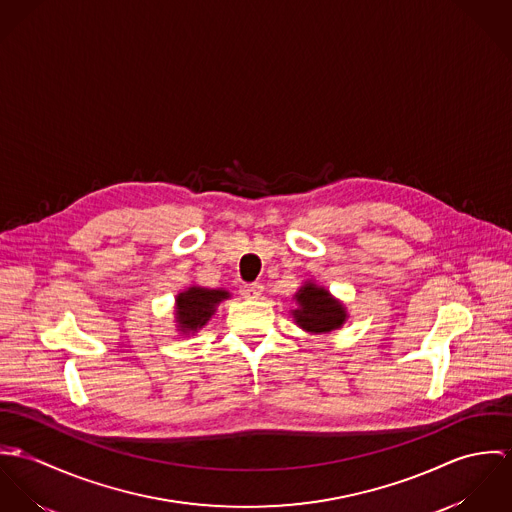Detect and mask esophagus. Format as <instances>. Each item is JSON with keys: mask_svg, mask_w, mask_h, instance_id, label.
<instances>
[{"mask_svg": "<svg viewBox=\"0 0 512 512\" xmlns=\"http://www.w3.org/2000/svg\"><path fill=\"white\" fill-rule=\"evenodd\" d=\"M239 292H241V296H245V298H259V296H261V294H263V284H259V283L241 284V288H239Z\"/></svg>", "mask_w": 512, "mask_h": 512, "instance_id": "34e87169", "label": "esophagus"}]
</instances>
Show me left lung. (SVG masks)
I'll return each instance as SVG.
<instances>
[{
    "label": "left lung",
    "instance_id": "obj_1",
    "mask_svg": "<svg viewBox=\"0 0 512 512\" xmlns=\"http://www.w3.org/2000/svg\"><path fill=\"white\" fill-rule=\"evenodd\" d=\"M298 308L292 312L300 328L314 334H324L340 328L345 320V312L340 302H336L326 288L316 284H304L296 294Z\"/></svg>",
    "mask_w": 512,
    "mask_h": 512
}]
</instances>
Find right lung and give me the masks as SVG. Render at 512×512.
Instances as JSON below:
<instances>
[{
  "mask_svg": "<svg viewBox=\"0 0 512 512\" xmlns=\"http://www.w3.org/2000/svg\"><path fill=\"white\" fill-rule=\"evenodd\" d=\"M226 290H210L192 286L176 298V316L182 332H194L202 328L210 316L216 312V306L228 298Z\"/></svg>",
  "mask_w": 512,
  "mask_h": 512,
  "instance_id": "add662e5",
  "label": "right lung"
}]
</instances>
